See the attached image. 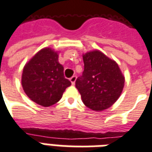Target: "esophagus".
Instances as JSON below:
<instances>
[{"instance_id":"esophagus-1","label":"esophagus","mask_w":152,"mask_h":152,"mask_svg":"<svg viewBox=\"0 0 152 152\" xmlns=\"http://www.w3.org/2000/svg\"><path fill=\"white\" fill-rule=\"evenodd\" d=\"M76 76H72L71 78H70V81L72 82V85H75V82H76Z\"/></svg>"}]
</instances>
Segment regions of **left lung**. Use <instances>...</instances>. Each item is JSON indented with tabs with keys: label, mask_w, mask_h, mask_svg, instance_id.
Returning <instances> with one entry per match:
<instances>
[{
	"label": "left lung",
	"mask_w": 152,
	"mask_h": 152,
	"mask_svg": "<svg viewBox=\"0 0 152 152\" xmlns=\"http://www.w3.org/2000/svg\"><path fill=\"white\" fill-rule=\"evenodd\" d=\"M85 68L76 80V87L84 104L94 111L112 107L121 96L124 76L115 61L99 50L83 54Z\"/></svg>",
	"instance_id": "obj_1"
}]
</instances>
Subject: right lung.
Instances as JSON below:
<instances>
[{
	"label": "right lung",
	"mask_w": 152,
	"mask_h": 152,
	"mask_svg": "<svg viewBox=\"0 0 152 152\" xmlns=\"http://www.w3.org/2000/svg\"><path fill=\"white\" fill-rule=\"evenodd\" d=\"M71 81L64 77L58 53L44 48L29 60L23 70L22 86L31 101L50 107L59 101Z\"/></svg>",
	"instance_id": "add662e5"
}]
</instances>
